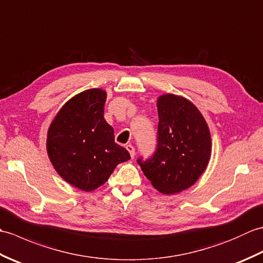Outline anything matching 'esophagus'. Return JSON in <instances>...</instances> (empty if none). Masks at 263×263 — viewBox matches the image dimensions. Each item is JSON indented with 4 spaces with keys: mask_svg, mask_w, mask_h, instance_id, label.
Here are the masks:
<instances>
[{
    "mask_svg": "<svg viewBox=\"0 0 263 263\" xmlns=\"http://www.w3.org/2000/svg\"><path fill=\"white\" fill-rule=\"evenodd\" d=\"M126 148V150L128 153H130V156H131V158H133L135 157V155H136V150H135V147L132 146V144H127V146L125 147Z\"/></svg>",
    "mask_w": 263,
    "mask_h": 263,
    "instance_id": "esophagus-1",
    "label": "esophagus"
}]
</instances>
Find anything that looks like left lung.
<instances>
[{
    "label": "left lung",
    "mask_w": 263,
    "mask_h": 263,
    "mask_svg": "<svg viewBox=\"0 0 263 263\" xmlns=\"http://www.w3.org/2000/svg\"><path fill=\"white\" fill-rule=\"evenodd\" d=\"M158 147L153 158L138 160L144 176L163 194L191 187L211 157V136L203 115L191 100L174 93L157 98Z\"/></svg>",
    "instance_id": "left-lung-1"
}]
</instances>
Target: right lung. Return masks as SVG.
Segmentation results:
<instances>
[{
  "label": "right lung",
  "mask_w": 263,
  "mask_h": 263,
  "mask_svg": "<svg viewBox=\"0 0 263 263\" xmlns=\"http://www.w3.org/2000/svg\"><path fill=\"white\" fill-rule=\"evenodd\" d=\"M107 92L91 88L74 95L48 127V158L65 182L85 192L102 186L115 167L130 159L115 143L114 128L104 119Z\"/></svg>",
  "instance_id": "right-lung-1"
}]
</instances>
